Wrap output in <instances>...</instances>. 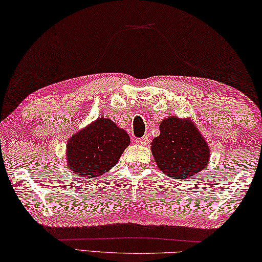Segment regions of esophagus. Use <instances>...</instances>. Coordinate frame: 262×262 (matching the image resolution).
Returning a JSON list of instances; mask_svg holds the SVG:
<instances>
[{"instance_id":"obj_1","label":"esophagus","mask_w":262,"mask_h":262,"mask_svg":"<svg viewBox=\"0 0 262 262\" xmlns=\"http://www.w3.org/2000/svg\"><path fill=\"white\" fill-rule=\"evenodd\" d=\"M148 137L145 136V137H141V138H137L136 139V143L138 145H147L148 144Z\"/></svg>"}]
</instances>
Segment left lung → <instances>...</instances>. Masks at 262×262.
<instances>
[{
    "label": "left lung",
    "instance_id": "8db88e82",
    "mask_svg": "<svg viewBox=\"0 0 262 262\" xmlns=\"http://www.w3.org/2000/svg\"><path fill=\"white\" fill-rule=\"evenodd\" d=\"M152 154L161 173L187 179L208 165V144L190 121L169 117L160 124V136L152 141Z\"/></svg>",
    "mask_w": 262,
    "mask_h": 262
}]
</instances>
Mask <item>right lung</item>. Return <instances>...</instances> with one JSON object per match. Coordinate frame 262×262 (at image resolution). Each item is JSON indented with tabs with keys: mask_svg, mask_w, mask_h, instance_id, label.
<instances>
[{
	"mask_svg": "<svg viewBox=\"0 0 262 262\" xmlns=\"http://www.w3.org/2000/svg\"><path fill=\"white\" fill-rule=\"evenodd\" d=\"M130 137L108 118H98L74 135L67 144V164L79 178H97L114 167Z\"/></svg>",
	"mask_w": 262,
	"mask_h": 262,
	"instance_id": "1",
	"label": "right lung"
}]
</instances>
